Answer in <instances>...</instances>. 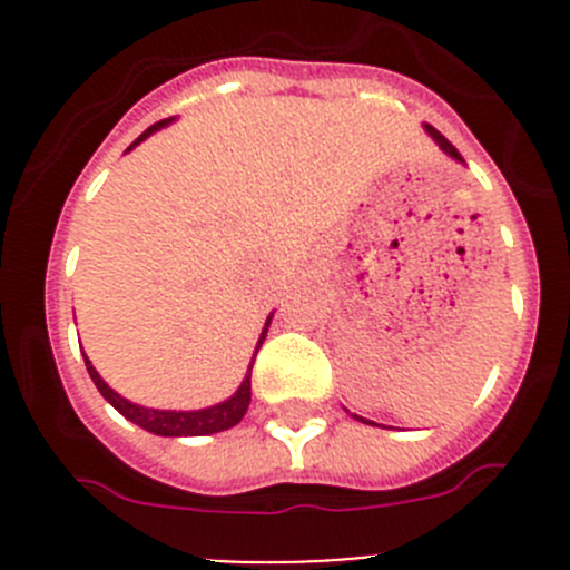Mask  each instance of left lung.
<instances>
[{"label": "left lung", "mask_w": 570, "mask_h": 570, "mask_svg": "<svg viewBox=\"0 0 570 570\" xmlns=\"http://www.w3.org/2000/svg\"><path fill=\"white\" fill-rule=\"evenodd\" d=\"M424 129H428V135L433 137L435 142H439V146H441V151H444V154H450V157H452V159H458V163H463V157H461V154H458V148L452 146V142L446 140V137L441 135L439 129H433V126H430V124H424ZM353 419H358V422H364V424H375V422H370V419L358 416V413H353Z\"/></svg>", "instance_id": "1"}]
</instances>
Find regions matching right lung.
Wrapping results in <instances>:
<instances>
[{"instance_id": "add662e5", "label": "right lung", "mask_w": 570, "mask_h": 570, "mask_svg": "<svg viewBox=\"0 0 570 570\" xmlns=\"http://www.w3.org/2000/svg\"><path fill=\"white\" fill-rule=\"evenodd\" d=\"M174 118H165L159 120V124L148 126L146 131H142L140 137H137L135 142H131L126 151H131V148L137 146V142H142L146 137H151L154 131L165 129V126L170 124ZM269 320H273V314L267 317V325H264L262 336H258V344H256V353L258 347H262L264 336H267V327H269ZM85 355V353H82ZM256 358V355H253ZM85 366H88L90 377H94L96 389H99L101 396L109 402V405L115 407V411L120 413V416H126L129 422H135L137 428L148 430V433L154 435H170V439H178V435H212V433H220V430H228L234 428V424H239V419L245 416V411H248L250 405V370H253V361L248 366V375H245V381L239 383V389L234 392L228 400L217 402V405L212 407H200V411H157V407H142L137 405V402H129L126 396H120L118 392H112V389L107 386L105 377L96 372V366L90 364L88 355H85Z\"/></svg>"}]
</instances>
